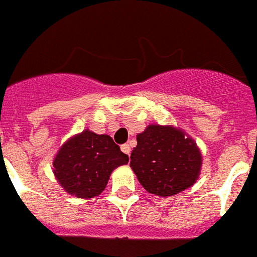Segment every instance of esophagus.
Here are the masks:
<instances>
[{"label":"esophagus","mask_w":257,"mask_h":257,"mask_svg":"<svg viewBox=\"0 0 257 257\" xmlns=\"http://www.w3.org/2000/svg\"><path fill=\"white\" fill-rule=\"evenodd\" d=\"M121 151H122L124 154L129 155L131 154V146H129V144H124V146H121Z\"/></svg>","instance_id":"34e87169"}]
</instances>
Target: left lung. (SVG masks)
Masks as SVG:
<instances>
[{
  "label": "left lung",
  "instance_id": "8db88e82",
  "mask_svg": "<svg viewBox=\"0 0 257 257\" xmlns=\"http://www.w3.org/2000/svg\"><path fill=\"white\" fill-rule=\"evenodd\" d=\"M131 167L148 193L167 198L198 181L202 154L185 131L151 124L137 135Z\"/></svg>",
  "mask_w": 257,
  "mask_h": 257
}]
</instances>
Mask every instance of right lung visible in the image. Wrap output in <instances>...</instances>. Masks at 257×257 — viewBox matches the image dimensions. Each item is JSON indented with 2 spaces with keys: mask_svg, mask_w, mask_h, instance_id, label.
Wrapping results in <instances>:
<instances>
[{
  "mask_svg": "<svg viewBox=\"0 0 257 257\" xmlns=\"http://www.w3.org/2000/svg\"><path fill=\"white\" fill-rule=\"evenodd\" d=\"M128 160L109 135L85 129L62 144L52 160V171L66 193L90 199L102 193L111 172Z\"/></svg>",
  "mask_w": 257,
  "mask_h": 257,
  "instance_id": "add662e5",
  "label": "right lung"
}]
</instances>
